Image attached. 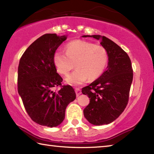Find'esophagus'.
Segmentation results:
<instances>
[{
    "label": "esophagus",
    "instance_id": "obj_1",
    "mask_svg": "<svg viewBox=\"0 0 154 154\" xmlns=\"http://www.w3.org/2000/svg\"><path fill=\"white\" fill-rule=\"evenodd\" d=\"M75 93H76L77 96H79L81 94H82V91H81L79 88H76V89H75Z\"/></svg>",
    "mask_w": 154,
    "mask_h": 154
}]
</instances>
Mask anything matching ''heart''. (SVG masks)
I'll return each instance as SVG.
<instances>
[{"instance_id":"b5f03b06","label":"heart","mask_w":154,"mask_h":154,"mask_svg":"<svg viewBox=\"0 0 154 154\" xmlns=\"http://www.w3.org/2000/svg\"><path fill=\"white\" fill-rule=\"evenodd\" d=\"M54 64L60 74L66 75L75 66L77 69L65 79L68 84L79 85L88 79L94 80L100 77L108 62V54L102 46L76 40L66 46V53L56 50L53 56Z\"/></svg>"}]
</instances>
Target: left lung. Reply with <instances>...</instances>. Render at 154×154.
Wrapping results in <instances>:
<instances>
[{
	"mask_svg": "<svg viewBox=\"0 0 154 154\" xmlns=\"http://www.w3.org/2000/svg\"><path fill=\"white\" fill-rule=\"evenodd\" d=\"M100 41L108 54L105 71L94 82L82 88L90 103L83 115L95 126L108 124L116 120L126 108L133 79L131 61L128 54L113 41L100 35H83Z\"/></svg>",
	"mask_w": 154,
	"mask_h": 154,
	"instance_id": "1",
	"label": "left lung"
}]
</instances>
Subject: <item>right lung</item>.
Listing matches in <instances>:
<instances>
[{"instance_id":"right-lung-1","label":"right lung","mask_w":154,"mask_h":154,"mask_svg":"<svg viewBox=\"0 0 154 154\" xmlns=\"http://www.w3.org/2000/svg\"><path fill=\"white\" fill-rule=\"evenodd\" d=\"M66 38L67 35L45 34L34 41L20 58L18 93L28 116L41 126H59L66 106L76 98L71 85H63L57 92L53 90L62 82L54 64V54Z\"/></svg>"}]
</instances>
